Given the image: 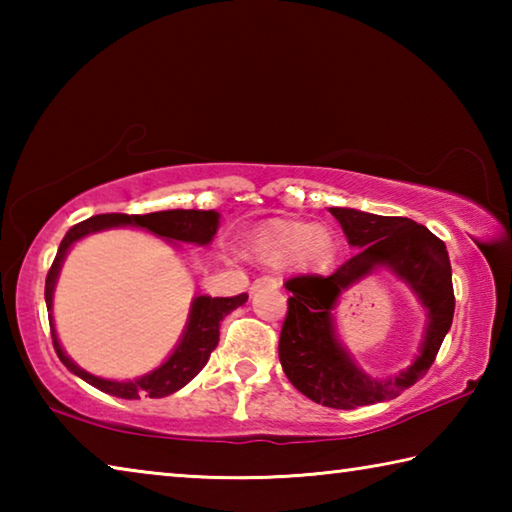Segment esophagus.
<instances>
[{
  "instance_id": "obj_1",
  "label": "esophagus",
  "mask_w": 512,
  "mask_h": 512,
  "mask_svg": "<svg viewBox=\"0 0 512 512\" xmlns=\"http://www.w3.org/2000/svg\"><path fill=\"white\" fill-rule=\"evenodd\" d=\"M277 287H280V277H275V275H262V277H257V280L253 282V291L277 289Z\"/></svg>"
}]
</instances>
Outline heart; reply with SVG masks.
<instances>
[{
  "label": "heart",
  "instance_id": "obj_1",
  "mask_svg": "<svg viewBox=\"0 0 512 512\" xmlns=\"http://www.w3.org/2000/svg\"><path fill=\"white\" fill-rule=\"evenodd\" d=\"M334 250V237L325 225L277 223L266 232L262 255L268 264L291 262L296 268L323 264Z\"/></svg>",
  "mask_w": 512,
  "mask_h": 512
}]
</instances>
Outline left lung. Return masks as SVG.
I'll return each instance as SVG.
<instances>
[{
	"label": "left lung",
	"instance_id": "obj_1",
	"mask_svg": "<svg viewBox=\"0 0 512 512\" xmlns=\"http://www.w3.org/2000/svg\"><path fill=\"white\" fill-rule=\"evenodd\" d=\"M329 212L357 248L332 275H298L287 280L291 291L280 334L284 375L302 395L329 409L393 400L427 375L454 318L452 264L443 241L404 216H379L350 207ZM384 265L414 289L428 309V329L421 354L395 378L375 380L363 373L335 336L333 309L338 296L361 276Z\"/></svg>",
	"mask_w": 512,
	"mask_h": 512
}]
</instances>
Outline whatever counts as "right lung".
<instances>
[{
	"label": "right lung",
	"mask_w": 512,
	"mask_h": 512,
	"mask_svg": "<svg viewBox=\"0 0 512 512\" xmlns=\"http://www.w3.org/2000/svg\"><path fill=\"white\" fill-rule=\"evenodd\" d=\"M119 225H135L146 232H153L155 237H162L167 241H183V244H196L207 246L214 239L216 230H219V212L214 210H164V212H151V214H97L90 216L81 223H76L74 228L67 230L58 246V253L54 264H51L45 282V300L49 311V327H51V341H54V350L58 359L65 363L69 372H74L76 377L88 381L90 386L99 388V391L121 397V400H140L142 395L146 397H167L176 393L189 384L203 366L210 359L212 350L219 345V327L221 320L235 311L237 307L244 305L248 300L246 293L232 298H210V296H196L189 309V318L185 325V332L180 336V343L176 350L171 352V357L151 370L149 375H142L137 379L128 381H115V379H103L97 375H90L83 368L67 357L65 350L60 348L58 334L54 327V316H51V307H54V289L56 280L63 266L67 250L72 248L76 241L94 235V232L119 228Z\"/></svg>",
	"instance_id": "1"
}]
</instances>
